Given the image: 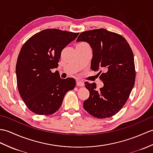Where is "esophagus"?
Here are the masks:
<instances>
[{
	"mask_svg": "<svg viewBox=\"0 0 153 153\" xmlns=\"http://www.w3.org/2000/svg\"><path fill=\"white\" fill-rule=\"evenodd\" d=\"M76 85H77V86L83 87V86H84V83L83 82V81H81L80 80H77L76 81Z\"/></svg>",
	"mask_w": 153,
	"mask_h": 153,
	"instance_id": "obj_1",
	"label": "esophagus"
}]
</instances>
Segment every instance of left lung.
Here are the masks:
<instances>
[{"mask_svg": "<svg viewBox=\"0 0 153 153\" xmlns=\"http://www.w3.org/2000/svg\"><path fill=\"white\" fill-rule=\"evenodd\" d=\"M86 42L93 49L91 68L100 71L98 75L104 87L97 90L94 83L85 82L89 97L83 108L98 119L112 117L118 113L129 98L136 79L132 49L121 35L104 28L80 33L77 42Z\"/></svg>", "mask_w": 153, "mask_h": 153, "instance_id": "obj_1", "label": "left lung"}]
</instances>
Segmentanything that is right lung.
Wrapping results in <instances>:
<instances>
[{
  "label": "right lung",
  "mask_w": 153,
  "mask_h": 153,
  "mask_svg": "<svg viewBox=\"0 0 153 153\" xmlns=\"http://www.w3.org/2000/svg\"><path fill=\"white\" fill-rule=\"evenodd\" d=\"M79 33L49 28L31 36L21 49L16 63L17 85L27 107L37 115L57 111L67 92L73 90L76 80L61 79L51 70L56 68L61 51Z\"/></svg>",
  "instance_id": "1"
}]
</instances>
